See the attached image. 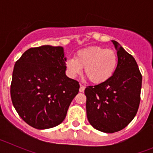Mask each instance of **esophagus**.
I'll list each match as a JSON object with an SVG mask.
<instances>
[{"mask_svg":"<svg viewBox=\"0 0 153 153\" xmlns=\"http://www.w3.org/2000/svg\"><path fill=\"white\" fill-rule=\"evenodd\" d=\"M85 90V86L83 85L80 84V87H79V92H83Z\"/></svg>","mask_w":153,"mask_h":153,"instance_id":"esophagus-1","label":"esophagus"}]
</instances>
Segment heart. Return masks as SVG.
Listing matches in <instances>:
<instances>
[{
  "label": "heart",
  "mask_w": 153,
  "mask_h": 153,
  "mask_svg": "<svg viewBox=\"0 0 153 153\" xmlns=\"http://www.w3.org/2000/svg\"><path fill=\"white\" fill-rule=\"evenodd\" d=\"M118 65L117 53L112 49L100 46H91L76 53L75 58L66 62L70 76L76 77L84 68L85 75L94 84H101L113 76Z\"/></svg>",
  "instance_id": "1"
}]
</instances>
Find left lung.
<instances>
[{
  "label": "left lung",
  "mask_w": 153,
  "mask_h": 153,
  "mask_svg": "<svg viewBox=\"0 0 153 153\" xmlns=\"http://www.w3.org/2000/svg\"><path fill=\"white\" fill-rule=\"evenodd\" d=\"M117 68L109 80L85 89L86 116L90 125L107 133L122 130L136 115L140 102L142 75L134 57L115 40Z\"/></svg>",
  "instance_id": "8db88e82"
}]
</instances>
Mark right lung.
<instances>
[{
  "label": "right lung",
  "instance_id": "right-lung-1",
  "mask_svg": "<svg viewBox=\"0 0 153 153\" xmlns=\"http://www.w3.org/2000/svg\"><path fill=\"white\" fill-rule=\"evenodd\" d=\"M63 48L44 45L26 51L15 63L10 97L24 122L37 129L61 123L79 82L66 76Z\"/></svg>",
  "mask_w": 153,
  "mask_h": 153
}]
</instances>
